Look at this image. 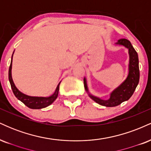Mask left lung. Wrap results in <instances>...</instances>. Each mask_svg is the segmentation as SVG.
<instances>
[{
    "mask_svg": "<svg viewBox=\"0 0 151 151\" xmlns=\"http://www.w3.org/2000/svg\"><path fill=\"white\" fill-rule=\"evenodd\" d=\"M115 45L124 46L129 50V69H128L129 72H128L127 77L124 79V81L109 93V98L108 99H102L98 96L91 94L88 88L86 78H84V89L89 97L96 103L106 107L116 106L121 104L122 102L128 101L133 95L139 82L140 72L139 66H138L139 64L138 56L131 42L126 39H121L117 42H116Z\"/></svg>",
    "mask_w": 151,
    "mask_h": 151,
    "instance_id": "left-lung-1",
    "label": "left lung"
}]
</instances>
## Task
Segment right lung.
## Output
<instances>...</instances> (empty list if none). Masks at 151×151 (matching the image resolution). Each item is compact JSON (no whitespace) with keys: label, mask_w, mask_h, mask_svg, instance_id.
<instances>
[{"label":"right lung","mask_w":151,"mask_h":151,"mask_svg":"<svg viewBox=\"0 0 151 151\" xmlns=\"http://www.w3.org/2000/svg\"><path fill=\"white\" fill-rule=\"evenodd\" d=\"M13 54H14V52H13V55H12L11 62H10L9 71H8V79H9L10 86H11L12 90H13V92L14 93L15 97L18 99V100H20V101H22L27 107L32 109H43L52 104L55 101V99L58 98L59 89H60V84L61 81L58 84L55 92L49 96H46V97H45V96H31L25 94V93L21 92L15 86L14 81H13V78H12V62H13Z\"/></svg>","instance_id":"obj_1"}]
</instances>
